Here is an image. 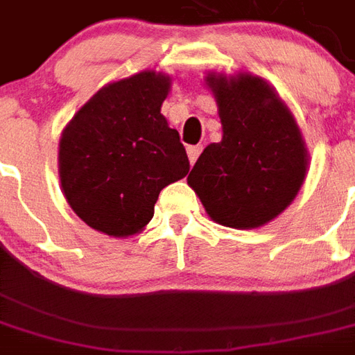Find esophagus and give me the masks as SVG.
Here are the masks:
<instances>
[{
	"label": "esophagus",
	"instance_id": "1",
	"mask_svg": "<svg viewBox=\"0 0 355 355\" xmlns=\"http://www.w3.org/2000/svg\"><path fill=\"white\" fill-rule=\"evenodd\" d=\"M201 150H203V146H201V144H198V146H188V150H186V152H188V159H190V165H193V163H196V159L200 157Z\"/></svg>",
	"mask_w": 355,
	"mask_h": 355
}]
</instances>
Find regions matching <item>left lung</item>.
Listing matches in <instances>:
<instances>
[{
    "label": "left lung",
    "instance_id": "1",
    "mask_svg": "<svg viewBox=\"0 0 355 355\" xmlns=\"http://www.w3.org/2000/svg\"><path fill=\"white\" fill-rule=\"evenodd\" d=\"M223 123L188 175V186L215 223L253 230L272 223L297 198L310 165L289 106L249 72L205 76Z\"/></svg>",
    "mask_w": 355,
    "mask_h": 355
}]
</instances>
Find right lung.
<instances>
[{"instance_id": "1", "label": "right lung", "mask_w": 355, "mask_h": 355, "mask_svg": "<svg viewBox=\"0 0 355 355\" xmlns=\"http://www.w3.org/2000/svg\"><path fill=\"white\" fill-rule=\"evenodd\" d=\"M171 83L169 73L155 70L106 83L66 123L60 188L93 230L110 238L140 234L159 192L188 175L184 146L162 114Z\"/></svg>"}]
</instances>
